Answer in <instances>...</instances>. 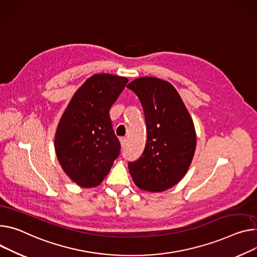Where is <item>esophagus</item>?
<instances>
[{
	"mask_svg": "<svg viewBox=\"0 0 257 257\" xmlns=\"http://www.w3.org/2000/svg\"><path fill=\"white\" fill-rule=\"evenodd\" d=\"M120 145H121V147L123 148L125 145H126V139H125V138H120Z\"/></svg>",
	"mask_w": 257,
	"mask_h": 257,
	"instance_id": "1",
	"label": "esophagus"
}]
</instances>
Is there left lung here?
<instances>
[{
    "mask_svg": "<svg viewBox=\"0 0 257 257\" xmlns=\"http://www.w3.org/2000/svg\"><path fill=\"white\" fill-rule=\"evenodd\" d=\"M142 104L147 127L145 149L128 163L140 189L161 192L176 185L192 162L196 134L192 118L176 88L156 77H140L126 86Z\"/></svg>",
    "mask_w": 257,
    "mask_h": 257,
    "instance_id": "1",
    "label": "left lung"
}]
</instances>
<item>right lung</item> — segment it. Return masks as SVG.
Segmentation results:
<instances>
[{"label": "right lung", "instance_id": "1", "mask_svg": "<svg viewBox=\"0 0 257 257\" xmlns=\"http://www.w3.org/2000/svg\"><path fill=\"white\" fill-rule=\"evenodd\" d=\"M128 79L95 74L77 89L58 122L54 148L69 178L80 187L100 185L120 153L109 116Z\"/></svg>", "mask_w": 257, "mask_h": 257}]
</instances>
